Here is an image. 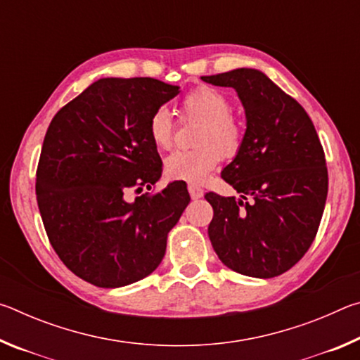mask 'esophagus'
Wrapping results in <instances>:
<instances>
[{
  "instance_id": "obj_1",
  "label": "esophagus",
  "mask_w": 360,
  "mask_h": 360,
  "mask_svg": "<svg viewBox=\"0 0 360 360\" xmlns=\"http://www.w3.org/2000/svg\"><path fill=\"white\" fill-rule=\"evenodd\" d=\"M188 193H191V197L193 200H198V198L203 197L205 192H203V188L198 187L197 184H188Z\"/></svg>"
}]
</instances>
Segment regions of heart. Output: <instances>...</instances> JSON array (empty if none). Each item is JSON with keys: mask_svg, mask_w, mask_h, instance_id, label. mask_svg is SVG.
Returning <instances> with one entry per match:
<instances>
[{"mask_svg": "<svg viewBox=\"0 0 360 360\" xmlns=\"http://www.w3.org/2000/svg\"><path fill=\"white\" fill-rule=\"evenodd\" d=\"M187 117L202 120L197 141L198 148L176 150L165 160V172L173 179L202 182L216 168L222 157H233L245 138L240 120L230 114L231 103L222 92L212 87H198L188 92L181 101ZM149 138L158 149L173 144L174 124L167 106H158L148 122Z\"/></svg>", "mask_w": 360, "mask_h": 360, "instance_id": "obj_1", "label": "heart"}]
</instances>
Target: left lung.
Returning a JSON list of instances; mask_svg holds the SVG:
<instances>
[{
  "mask_svg": "<svg viewBox=\"0 0 360 360\" xmlns=\"http://www.w3.org/2000/svg\"><path fill=\"white\" fill-rule=\"evenodd\" d=\"M202 81L231 87L245 108L246 131L222 179L240 198L205 195L217 257L252 278L283 275L318 233L327 200L324 149L307 111L259 70L238 68Z\"/></svg>",
  "mask_w": 360,
  "mask_h": 360,
  "instance_id": "8db88e82",
  "label": "left lung"
}]
</instances>
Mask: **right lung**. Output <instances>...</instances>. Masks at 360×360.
<instances>
[{"label": "right lung", "instance_id": "1", "mask_svg": "<svg viewBox=\"0 0 360 360\" xmlns=\"http://www.w3.org/2000/svg\"><path fill=\"white\" fill-rule=\"evenodd\" d=\"M178 94V85L152 77H103L49 125L36 197L52 248L84 281L122 288L160 265L168 231L191 202L187 187L174 181L133 202L127 192L160 179L148 122Z\"/></svg>", "mask_w": 360, "mask_h": 360}]
</instances>
